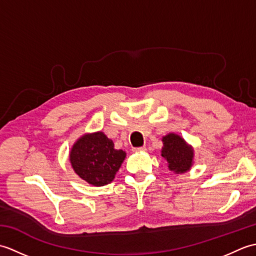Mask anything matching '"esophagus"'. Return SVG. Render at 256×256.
I'll list each match as a JSON object with an SVG mask.
<instances>
[{
    "label": "esophagus",
    "mask_w": 256,
    "mask_h": 256,
    "mask_svg": "<svg viewBox=\"0 0 256 256\" xmlns=\"http://www.w3.org/2000/svg\"><path fill=\"white\" fill-rule=\"evenodd\" d=\"M134 150H135V152H145V150H146V148H145V146H142V148H134Z\"/></svg>",
    "instance_id": "1"
}]
</instances>
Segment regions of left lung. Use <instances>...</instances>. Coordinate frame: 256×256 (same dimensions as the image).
Listing matches in <instances>:
<instances>
[{
    "instance_id": "8db88e82",
    "label": "left lung",
    "mask_w": 256,
    "mask_h": 256,
    "mask_svg": "<svg viewBox=\"0 0 256 256\" xmlns=\"http://www.w3.org/2000/svg\"><path fill=\"white\" fill-rule=\"evenodd\" d=\"M162 156L167 160L170 170L182 174L192 167L194 150L179 135L174 133L166 135L162 138Z\"/></svg>"
}]
</instances>
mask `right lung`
Masks as SVG:
<instances>
[{
	"label": "right lung",
	"instance_id": "right-lung-1",
	"mask_svg": "<svg viewBox=\"0 0 256 256\" xmlns=\"http://www.w3.org/2000/svg\"><path fill=\"white\" fill-rule=\"evenodd\" d=\"M125 158L122 150L102 132L86 134L80 138L70 152V162L76 174L94 186L110 184Z\"/></svg>",
	"mask_w": 256,
	"mask_h": 256
}]
</instances>
